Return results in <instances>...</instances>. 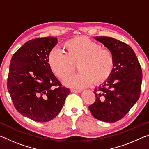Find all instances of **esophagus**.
<instances>
[{"label": "esophagus", "instance_id": "34e87169", "mask_svg": "<svg viewBox=\"0 0 149 149\" xmlns=\"http://www.w3.org/2000/svg\"><path fill=\"white\" fill-rule=\"evenodd\" d=\"M71 91L73 93H81V90L80 89H72L71 90Z\"/></svg>", "mask_w": 149, "mask_h": 149}]
</instances>
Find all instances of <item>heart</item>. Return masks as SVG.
I'll return each instance as SVG.
<instances>
[{
    "label": "heart",
    "mask_w": 149,
    "mask_h": 149,
    "mask_svg": "<svg viewBox=\"0 0 149 149\" xmlns=\"http://www.w3.org/2000/svg\"><path fill=\"white\" fill-rule=\"evenodd\" d=\"M64 53L54 49L50 52L48 62L50 70L64 80L75 71L77 64L80 71L74 77L65 79L64 84L75 88H84L94 81H105L112 74L114 58L110 50L102 49L99 44L85 36H77L68 40L62 45Z\"/></svg>",
    "instance_id": "heart-1"
}]
</instances>
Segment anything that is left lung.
Segmentation results:
<instances>
[{
	"label": "left lung",
	"mask_w": 149,
	"mask_h": 149,
	"mask_svg": "<svg viewBox=\"0 0 149 149\" xmlns=\"http://www.w3.org/2000/svg\"><path fill=\"white\" fill-rule=\"evenodd\" d=\"M114 58L113 72L95 91L96 100L89 109L93 117L105 122L122 119L140 97L142 70L132 48L109 37H95Z\"/></svg>",
	"instance_id": "1"
}]
</instances>
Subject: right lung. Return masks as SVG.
<instances>
[{"label": "right lung", "instance_id": "1", "mask_svg": "<svg viewBox=\"0 0 149 149\" xmlns=\"http://www.w3.org/2000/svg\"><path fill=\"white\" fill-rule=\"evenodd\" d=\"M57 42L53 37L30 40L15 52L10 61L7 88L14 107L35 122L54 119L70 93L55 77L48 62Z\"/></svg>", "mask_w": 149, "mask_h": 149}]
</instances>
